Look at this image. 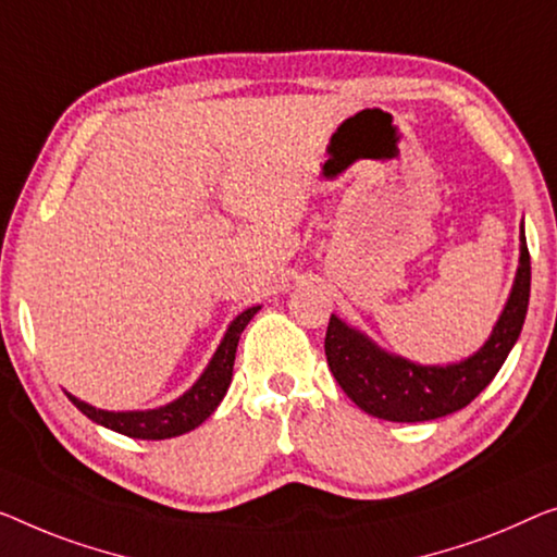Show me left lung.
<instances>
[{"label": "left lung", "mask_w": 557, "mask_h": 557, "mask_svg": "<svg viewBox=\"0 0 557 557\" xmlns=\"http://www.w3.org/2000/svg\"><path fill=\"white\" fill-rule=\"evenodd\" d=\"M530 300V252L522 232L520 268L510 300L497 320L493 335L480 350L460 364L422 368L377 350L368 337L330 314L325 355L337 385L360 410L393 422H422L470 405L503 368L520 337Z\"/></svg>", "instance_id": "left-lung-1"}]
</instances>
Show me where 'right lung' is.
Masks as SVG:
<instances>
[{"label": "right lung", "instance_id": "right-lung-1", "mask_svg": "<svg viewBox=\"0 0 557 557\" xmlns=\"http://www.w3.org/2000/svg\"><path fill=\"white\" fill-rule=\"evenodd\" d=\"M260 310V307H250L243 314H237V320L232 322L225 339L214 352L212 362L207 364L205 375L197 380L189 393H185L180 400H174L164 408L147 410V412H107L97 410L92 405L77 400V397L66 395L70 400L77 405V408L87 414L89 420L99 422V425L114 430V433H122L127 437H139V440H168L177 437L182 433H189L195 430L199 422H205L218 408L222 397H225L230 380H232V364H235V352L237 343L247 322L252 320V314Z\"/></svg>", "mask_w": 557, "mask_h": 557}]
</instances>
